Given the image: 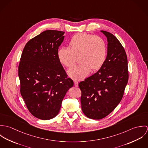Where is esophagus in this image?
<instances>
[{"instance_id":"esophagus-1","label":"esophagus","mask_w":148,"mask_h":148,"mask_svg":"<svg viewBox=\"0 0 148 148\" xmlns=\"http://www.w3.org/2000/svg\"><path fill=\"white\" fill-rule=\"evenodd\" d=\"M78 84H79L78 82H77V81H74V85H75V86H78Z\"/></svg>"}]
</instances>
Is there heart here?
<instances>
[{
    "mask_svg": "<svg viewBox=\"0 0 148 148\" xmlns=\"http://www.w3.org/2000/svg\"><path fill=\"white\" fill-rule=\"evenodd\" d=\"M69 48L62 47L58 51L59 62L69 68L79 56L81 63L70 68L67 73L73 80L85 79L90 72L99 70L105 63L107 54L106 41L99 36L86 33L75 35L69 42Z\"/></svg>",
    "mask_w": 148,
    "mask_h": 148,
    "instance_id": "heart-1",
    "label": "heart"
}]
</instances>
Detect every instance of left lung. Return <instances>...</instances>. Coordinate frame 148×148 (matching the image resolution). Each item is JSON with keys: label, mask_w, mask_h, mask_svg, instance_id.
<instances>
[{"label": "left lung", "mask_w": 148, "mask_h": 148, "mask_svg": "<svg viewBox=\"0 0 148 148\" xmlns=\"http://www.w3.org/2000/svg\"><path fill=\"white\" fill-rule=\"evenodd\" d=\"M101 32L108 42L106 62L96 73L79 84L82 111L87 117L94 120L106 117L118 106L129 77L124 47L113 34Z\"/></svg>", "instance_id": "8db88e82"}]
</instances>
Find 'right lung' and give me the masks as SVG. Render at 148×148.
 <instances>
[{
    "instance_id": "add662e5",
    "label": "right lung",
    "mask_w": 148,
    "mask_h": 148,
    "mask_svg": "<svg viewBox=\"0 0 148 148\" xmlns=\"http://www.w3.org/2000/svg\"><path fill=\"white\" fill-rule=\"evenodd\" d=\"M64 32L46 30L25 44L18 67L21 93L35 117L50 120L60 110L64 97L73 85L58 58Z\"/></svg>"
}]
</instances>
